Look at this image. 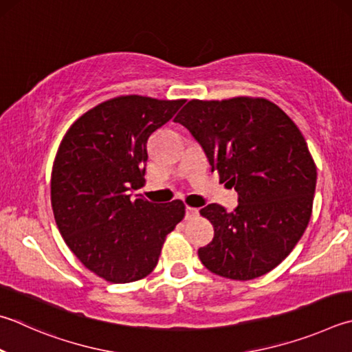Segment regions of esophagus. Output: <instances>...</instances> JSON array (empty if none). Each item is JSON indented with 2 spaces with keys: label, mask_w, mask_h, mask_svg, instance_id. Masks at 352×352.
<instances>
[{
  "label": "esophagus",
  "mask_w": 352,
  "mask_h": 352,
  "mask_svg": "<svg viewBox=\"0 0 352 352\" xmlns=\"http://www.w3.org/2000/svg\"><path fill=\"white\" fill-rule=\"evenodd\" d=\"M195 217H198V209L186 206V219L190 220V219H195Z\"/></svg>",
  "instance_id": "esophagus-1"
}]
</instances>
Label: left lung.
<instances>
[{
    "mask_svg": "<svg viewBox=\"0 0 352 352\" xmlns=\"http://www.w3.org/2000/svg\"><path fill=\"white\" fill-rule=\"evenodd\" d=\"M201 144L220 183L234 188L232 212L212 203L200 214L214 239L198 249L210 272L252 280L272 271L302 239L312 212L317 169L296 123L265 98L190 100L177 113Z\"/></svg>",
    "mask_w": 352,
    "mask_h": 352,
    "instance_id": "left-lung-1",
    "label": "left lung"
}]
</instances>
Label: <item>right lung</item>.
Masks as SVG:
<instances>
[{
    "mask_svg": "<svg viewBox=\"0 0 352 352\" xmlns=\"http://www.w3.org/2000/svg\"><path fill=\"white\" fill-rule=\"evenodd\" d=\"M184 100L126 95L82 113L56 152L50 201L60 234L89 271L131 283L154 271L184 203L154 204L131 192L144 184L148 140Z\"/></svg>",
    "mask_w": 352,
    "mask_h": 352,
    "instance_id": "obj_1",
    "label": "right lung"
}]
</instances>
